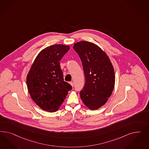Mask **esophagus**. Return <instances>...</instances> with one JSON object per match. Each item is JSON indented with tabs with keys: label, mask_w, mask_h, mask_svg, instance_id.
<instances>
[{
	"label": "esophagus",
	"mask_w": 149,
	"mask_h": 149,
	"mask_svg": "<svg viewBox=\"0 0 149 149\" xmlns=\"http://www.w3.org/2000/svg\"><path fill=\"white\" fill-rule=\"evenodd\" d=\"M70 84L71 85V86H72V87L74 86V83H73L72 82H70Z\"/></svg>",
	"instance_id": "34e87169"
}]
</instances>
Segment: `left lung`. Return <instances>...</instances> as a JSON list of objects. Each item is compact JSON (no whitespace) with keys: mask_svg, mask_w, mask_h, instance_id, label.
<instances>
[{"mask_svg":"<svg viewBox=\"0 0 149 149\" xmlns=\"http://www.w3.org/2000/svg\"><path fill=\"white\" fill-rule=\"evenodd\" d=\"M73 49L82 61L85 84L80 95L91 110L98 109L108 101L115 85V72L108 56L98 46L82 41Z\"/></svg>","mask_w":149,"mask_h":149,"instance_id":"left-lung-1","label":"left lung"}]
</instances>
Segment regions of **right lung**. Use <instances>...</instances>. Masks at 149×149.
Returning a JSON list of instances; mask_svg holds the SVG:
<instances>
[{
	"label": "right lung",
	"instance_id": "obj_1",
	"mask_svg": "<svg viewBox=\"0 0 149 149\" xmlns=\"http://www.w3.org/2000/svg\"><path fill=\"white\" fill-rule=\"evenodd\" d=\"M69 46L56 44L42 50L27 77L28 90L33 101L48 112L58 110L72 86L64 81L60 61Z\"/></svg>",
	"mask_w": 149,
	"mask_h": 149
}]
</instances>
